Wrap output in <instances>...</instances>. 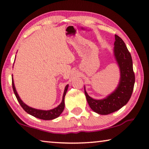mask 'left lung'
<instances>
[{"label":"left lung","instance_id":"1","mask_svg":"<svg viewBox=\"0 0 149 149\" xmlns=\"http://www.w3.org/2000/svg\"><path fill=\"white\" fill-rule=\"evenodd\" d=\"M114 54L120 70V79L114 91L104 99L96 100L90 97L84 89L90 108L101 115L114 112L127 104L134 87L135 74L132 56L125 42L117 35H115Z\"/></svg>","mask_w":149,"mask_h":149}]
</instances>
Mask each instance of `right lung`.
I'll list each match as a JSON object with an SVG mask.
<instances>
[{
    "mask_svg": "<svg viewBox=\"0 0 149 149\" xmlns=\"http://www.w3.org/2000/svg\"><path fill=\"white\" fill-rule=\"evenodd\" d=\"M12 88H13L14 93L15 95H16L17 101L19 102V104L21 105V107L22 108H23V109L26 111L27 113H28L29 114L31 115L35 118H39V119H41V120H53V119H55V118H58L60 114H62V112L64 109V107H65L64 98L68 91V85H67L65 87L61 103H60L57 107L54 108V109H51L49 110H43L35 109V108L28 107V106L25 104V103L21 100V99H20L18 94H17V93L16 91V88H15V86H14L13 77H12Z\"/></svg>",
    "mask_w": 149,
    "mask_h": 149,
    "instance_id": "obj_1",
    "label": "right lung"
}]
</instances>
